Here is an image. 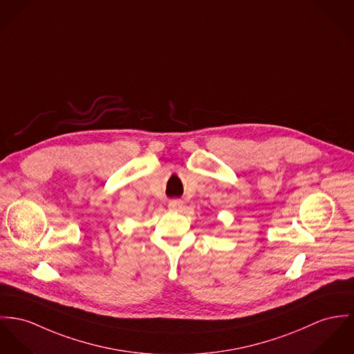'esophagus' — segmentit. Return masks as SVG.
Returning a JSON list of instances; mask_svg holds the SVG:
<instances>
[{"mask_svg":"<svg viewBox=\"0 0 354 354\" xmlns=\"http://www.w3.org/2000/svg\"><path fill=\"white\" fill-rule=\"evenodd\" d=\"M168 207L169 210H174V212H179L182 207H183V202L180 199H171L168 202Z\"/></svg>","mask_w":354,"mask_h":354,"instance_id":"34e87169","label":"esophagus"}]
</instances>
